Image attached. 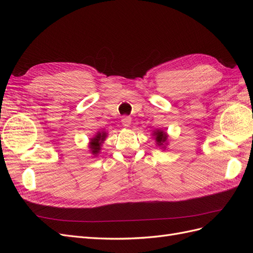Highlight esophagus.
<instances>
[{"label": "esophagus", "instance_id": "esophagus-1", "mask_svg": "<svg viewBox=\"0 0 253 253\" xmlns=\"http://www.w3.org/2000/svg\"><path fill=\"white\" fill-rule=\"evenodd\" d=\"M121 122H122V125H124V126L127 127V126H129V125H131L132 118L129 117V116H124V117H122V119H121Z\"/></svg>", "mask_w": 253, "mask_h": 253}]
</instances>
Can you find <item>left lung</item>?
Segmentation results:
<instances>
[{
    "mask_svg": "<svg viewBox=\"0 0 253 253\" xmlns=\"http://www.w3.org/2000/svg\"><path fill=\"white\" fill-rule=\"evenodd\" d=\"M155 135H156V141L158 145H162L167 140V135L163 131H157Z\"/></svg>",
    "mask_w": 253,
    "mask_h": 253,
    "instance_id": "obj_1",
    "label": "left lung"
}]
</instances>
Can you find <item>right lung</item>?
Masks as SVG:
<instances>
[{
    "label": "right lung",
    "mask_w": 253,
    "mask_h": 253,
    "mask_svg": "<svg viewBox=\"0 0 253 253\" xmlns=\"http://www.w3.org/2000/svg\"><path fill=\"white\" fill-rule=\"evenodd\" d=\"M105 138V133H98V135L95 137L94 139H91V144H90V150L93 152V154H97L100 150V144L101 141H103Z\"/></svg>",
    "instance_id": "1"
}]
</instances>
